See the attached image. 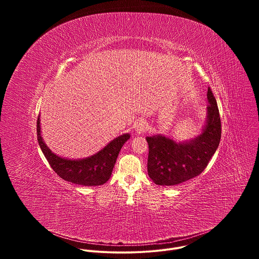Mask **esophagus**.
Returning <instances> with one entry per match:
<instances>
[{
	"label": "esophagus",
	"mask_w": 259,
	"mask_h": 259,
	"mask_svg": "<svg viewBox=\"0 0 259 259\" xmlns=\"http://www.w3.org/2000/svg\"><path fill=\"white\" fill-rule=\"evenodd\" d=\"M147 129V123L144 119H140L137 121L136 125H135V130L138 134H143Z\"/></svg>",
	"instance_id": "esophagus-1"
}]
</instances>
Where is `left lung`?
Here are the masks:
<instances>
[{
    "label": "left lung",
    "mask_w": 259,
    "mask_h": 259,
    "mask_svg": "<svg viewBox=\"0 0 259 259\" xmlns=\"http://www.w3.org/2000/svg\"><path fill=\"white\" fill-rule=\"evenodd\" d=\"M208 116L202 134L191 141L177 143L154 135L149 143L147 173L158 186H176L201 174L216 152L221 137V122L216 99L208 88Z\"/></svg>",
    "instance_id": "left-lung-1"
}]
</instances>
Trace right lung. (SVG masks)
I'll use <instances>...</instances> for the list:
<instances>
[{
	"instance_id": "1",
	"label": "right lung",
	"mask_w": 259,
	"mask_h": 259,
	"mask_svg": "<svg viewBox=\"0 0 259 259\" xmlns=\"http://www.w3.org/2000/svg\"><path fill=\"white\" fill-rule=\"evenodd\" d=\"M39 145L51 168L62 179L85 187L101 186L112 175L119 153L130 135L123 134L110 141L97 154L82 160H68L53 154L41 137L40 119L36 121Z\"/></svg>"
}]
</instances>
